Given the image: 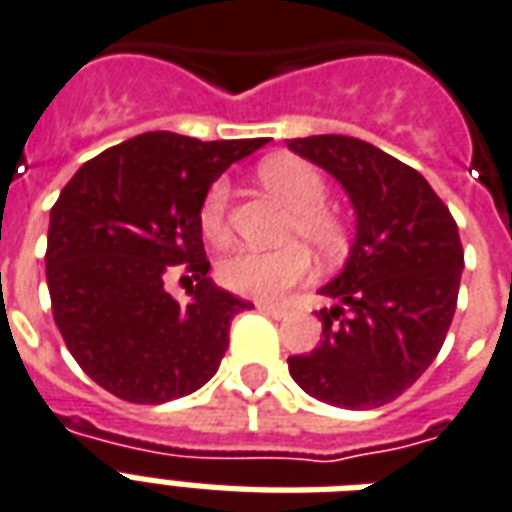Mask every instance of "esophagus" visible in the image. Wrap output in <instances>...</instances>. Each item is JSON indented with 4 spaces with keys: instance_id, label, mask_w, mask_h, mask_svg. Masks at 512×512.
I'll list each match as a JSON object with an SVG mask.
<instances>
[{
    "instance_id": "34e87169",
    "label": "esophagus",
    "mask_w": 512,
    "mask_h": 512,
    "mask_svg": "<svg viewBox=\"0 0 512 512\" xmlns=\"http://www.w3.org/2000/svg\"><path fill=\"white\" fill-rule=\"evenodd\" d=\"M261 310V313H267V315H272V318H286L288 315V307H283V305H270V302H259V305H256Z\"/></svg>"
}]
</instances>
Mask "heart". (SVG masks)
Here are the masks:
<instances>
[{
	"label": "heart",
	"instance_id": "1",
	"mask_svg": "<svg viewBox=\"0 0 512 512\" xmlns=\"http://www.w3.org/2000/svg\"><path fill=\"white\" fill-rule=\"evenodd\" d=\"M259 178L291 207L288 237L305 240L315 253L326 259L340 256L348 245L345 218L332 205H326V180L318 169L297 156H275L259 167ZM199 229L210 242H224L229 237V183L215 180L207 188L199 205ZM313 272V261L305 245L291 242L278 251H242L229 253L218 264L221 286L240 297L278 302Z\"/></svg>",
	"mask_w": 512,
	"mask_h": 512
}]
</instances>
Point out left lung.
I'll use <instances>...</instances> for the list:
<instances>
[{
    "label": "left lung",
    "instance_id": "8db88e82",
    "mask_svg": "<svg viewBox=\"0 0 512 512\" xmlns=\"http://www.w3.org/2000/svg\"><path fill=\"white\" fill-rule=\"evenodd\" d=\"M326 169L356 213L343 272L321 294V345L291 356L288 372L310 397L370 410L410 388L445 343L464 270L459 226L424 175L345 134L288 140Z\"/></svg>",
    "mask_w": 512,
    "mask_h": 512
}]
</instances>
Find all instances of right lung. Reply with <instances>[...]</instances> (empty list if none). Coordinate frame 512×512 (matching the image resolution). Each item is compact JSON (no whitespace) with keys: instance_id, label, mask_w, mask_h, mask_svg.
Here are the masks:
<instances>
[{"instance_id":"obj_1","label":"right lung","mask_w":512,"mask_h":512,"mask_svg":"<svg viewBox=\"0 0 512 512\" xmlns=\"http://www.w3.org/2000/svg\"><path fill=\"white\" fill-rule=\"evenodd\" d=\"M267 145L145 132L72 175L51 210L45 278L53 321L88 378L137 405L197 391L218 372L232 318L248 310L207 278L199 205L234 161ZM186 263V306L163 278Z\"/></svg>"}]
</instances>
